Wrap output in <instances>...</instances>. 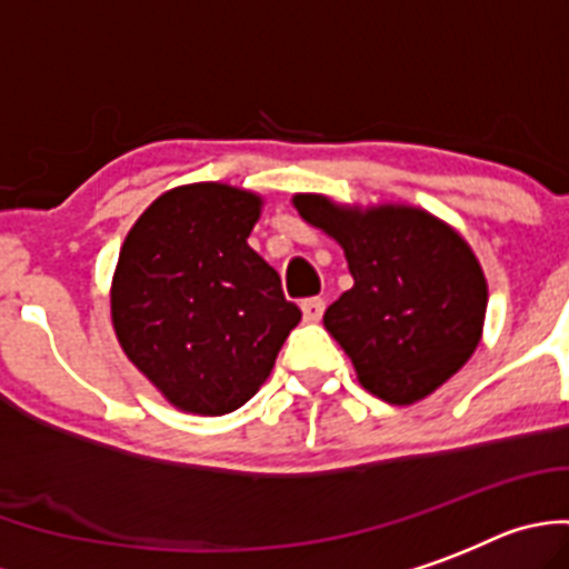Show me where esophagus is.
<instances>
[{
    "mask_svg": "<svg viewBox=\"0 0 569 569\" xmlns=\"http://www.w3.org/2000/svg\"><path fill=\"white\" fill-rule=\"evenodd\" d=\"M300 309H303L306 322H317L322 317V311H326V303H322L320 297H309V300H303V303H300Z\"/></svg>",
    "mask_w": 569,
    "mask_h": 569,
    "instance_id": "obj_1",
    "label": "esophagus"
}]
</instances>
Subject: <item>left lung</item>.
I'll list each match as a JSON object with an SVG mask.
<instances>
[{
  "instance_id": "left-lung-1",
  "label": "left lung",
  "mask_w": 569,
  "mask_h": 569,
  "mask_svg": "<svg viewBox=\"0 0 569 569\" xmlns=\"http://www.w3.org/2000/svg\"><path fill=\"white\" fill-rule=\"evenodd\" d=\"M291 203L348 260L355 286L322 326L360 386L391 406L431 397L482 340L488 280L468 240L411 203L351 207L317 192H297Z\"/></svg>"
}]
</instances>
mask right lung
Here are the masks:
<instances>
[{
    "mask_svg": "<svg viewBox=\"0 0 569 569\" xmlns=\"http://www.w3.org/2000/svg\"><path fill=\"white\" fill-rule=\"evenodd\" d=\"M260 212L258 192L183 183L158 196L121 243L112 329L127 360L178 411H238L300 322L280 274L247 243Z\"/></svg>",
    "mask_w": 569,
    "mask_h": 569,
    "instance_id": "right-lung-1",
    "label": "right lung"
}]
</instances>
